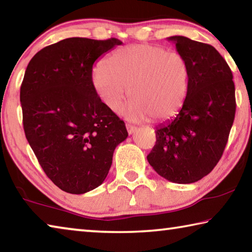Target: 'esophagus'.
Wrapping results in <instances>:
<instances>
[{"mask_svg": "<svg viewBox=\"0 0 252 252\" xmlns=\"http://www.w3.org/2000/svg\"><path fill=\"white\" fill-rule=\"evenodd\" d=\"M126 130H127V133H129V134H133L134 131L136 130V127L133 126H131V125H126Z\"/></svg>", "mask_w": 252, "mask_h": 252, "instance_id": "esophagus-1", "label": "esophagus"}]
</instances>
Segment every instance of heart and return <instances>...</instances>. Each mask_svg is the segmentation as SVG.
I'll use <instances>...</instances> for the list:
<instances>
[{
  "mask_svg": "<svg viewBox=\"0 0 252 252\" xmlns=\"http://www.w3.org/2000/svg\"><path fill=\"white\" fill-rule=\"evenodd\" d=\"M93 88L103 104L120 113L129 89L126 118L159 123L180 112L190 87V66L179 52L160 45L132 44L109 55L93 72Z\"/></svg>",
  "mask_w": 252,
  "mask_h": 252,
  "instance_id": "heart-1",
  "label": "heart"
}]
</instances>
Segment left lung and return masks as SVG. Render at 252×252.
<instances>
[{
  "instance_id": "8db88e82",
  "label": "left lung",
  "mask_w": 252,
  "mask_h": 252,
  "mask_svg": "<svg viewBox=\"0 0 252 252\" xmlns=\"http://www.w3.org/2000/svg\"><path fill=\"white\" fill-rule=\"evenodd\" d=\"M187 59L190 87L176 118L156 127L157 142L147 159L174 183H193L212 171L222 156L236 113L232 72L212 45L168 37Z\"/></svg>"
}]
</instances>
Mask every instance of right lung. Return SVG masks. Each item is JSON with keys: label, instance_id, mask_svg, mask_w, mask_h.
<instances>
[{"label": "right lung", "instance_id": "obj_1", "mask_svg": "<svg viewBox=\"0 0 252 252\" xmlns=\"http://www.w3.org/2000/svg\"><path fill=\"white\" fill-rule=\"evenodd\" d=\"M118 39L69 37L31 59L20 91L28 142L49 179L72 194L102 185L125 122L101 101L92 84L94 62Z\"/></svg>", "mask_w": 252, "mask_h": 252}]
</instances>
